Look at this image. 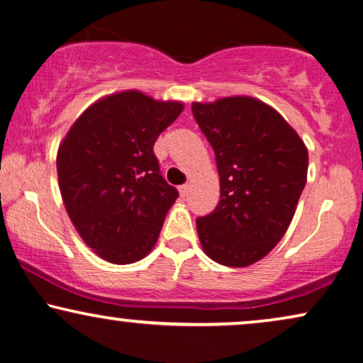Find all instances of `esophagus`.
I'll return each instance as SVG.
<instances>
[{
    "label": "esophagus",
    "instance_id": "1",
    "mask_svg": "<svg viewBox=\"0 0 363 363\" xmlns=\"http://www.w3.org/2000/svg\"><path fill=\"white\" fill-rule=\"evenodd\" d=\"M187 192H189V184H182V186H179V194H181V197H186V196H187Z\"/></svg>",
    "mask_w": 363,
    "mask_h": 363
}]
</instances>
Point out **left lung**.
Returning a JSON list of instances; mask_svg holds the SVG:
<instances>
[{"label":"left lung","instance_id":"8db88e82","mask_svg":"<svg viewBox=\"0 0 363 363\" xmlns=\"http://www.w3.org/2000/svg\"><path fill=\"white\" fill-rule=\"evenodd\" d=\"M220 176L216 211L197 218L203 252L232 268L257 263L288 230L308 179V147L272 106L252 96L192 104Z\"/></svg>","mask_w":363,"mask_h":363}]
</instances>
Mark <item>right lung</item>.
Listing matches in <instances>:
<instances>
[{
  "instance_id": "add662e5",
  "label": "right lung",
  "mask_w": 363,
  "mask_h": 363,
  "mask_svg": "<svg viewBox=\"0 0 363 363\" xmlns=\"http://www.w3.org/2000/svg\"><path fill=\"white\" fill-rule=\"evenodd\" d=\"M182 110L181 101L118 91L90 105L60 143L65 211L82 240L106 262H140L156 245L179 192L161 176L152 146Z\"/></svg>"
}]
</instances>
